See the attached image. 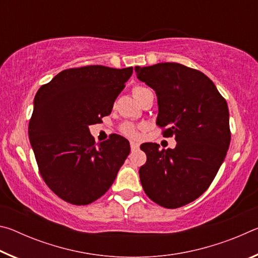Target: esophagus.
<instances>
[{
    "mask_svg": "<svg viewBox=\"0 0 258 258\" xmlns=\"http://www.w3.org/2000/svg\"><path fill=\"white\" fill-rule=\"evenodd\" d=\"M139 147H140L139 143L131 142V149H132V150H137V149H139Z\"/></svg>",
    "mask_w": 258,
    "mask_h": 258,
    "instance_id": "esophagus-1",
    "label": "esophagus"
}]
</instances>
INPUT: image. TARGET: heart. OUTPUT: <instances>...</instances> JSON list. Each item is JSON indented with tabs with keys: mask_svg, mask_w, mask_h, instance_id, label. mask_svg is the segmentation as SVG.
Returning a JSON list of instances; mask_svg holds the SVG:
<instances>
[{
	"mask_svg": "<svg viewBox=\"0 0 258 258\" xmlns=\"http://www.w3.org/2000/svg\"><path fill=\"white\" fill-rule=\"evenodd\" d=\"M149 91L150 90L148 89V87L142 86V85H137V86L133 87V94H134V97L137 98L138 101L147 92H149ZM119 131L125 135V137H127L130 139L137 140V139L140 138V126H137V125H134L132 123L121 124L120 127H119Z\"/></svg>",
	"mask_w": 258,
	"mask_h": 258,
	"instance_id": "obj_1",
	"label": "heart"
}]
</instances>
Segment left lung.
Segmentation results:
<instances>
[{
  "instance_id": "8db88e82",
  "label": "left lung",
  "mask_w": 258,
  "mask_h": 258,
  "mask_svg": "<svg viewBox=\"0 0 258 258\" xmlns=\"http://www.w3.org/2000/svg\"><path fill=\"white\" fill-rule=\"evenodd\" d=\"M140 81L156 91L157 125L163 137H175L174 149L146 143L140 167L146 195L165 208H178L200 197L220 169L231 132L225 99L197 69L176 62L134 68Z\"/></svg>"
}]
</instances>
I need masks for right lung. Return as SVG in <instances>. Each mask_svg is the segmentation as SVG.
Masks as SVG:
<instances>
[{
    "label": "right lung",
    "instance_id": "right-lung-1",
    "mask_svg": "<svg viewBox=\"0 0 258 258\" xmlns=\"http://www.w3.org/2000/svg\"><path fill=\"white\" fill-rule=\"evenodd\" d=\"M133 68H69L42 85L28 135L41 176L64 202L89 205L106 194L130 154L118 134L97 145L89 126L110 115Z\"/></svg>",
    "mask_w": 258,
    "mask_h": 258
}]
</instances>
